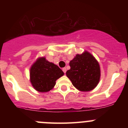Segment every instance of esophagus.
<instances>
[{"label":"esophagus","instance_id":"obj_1","mask_svg":"<svg viewBox=\"0 0 128 128\" xmlns=\"http://www.w3.org/2000/svg\"><path fill=\"white\" fill-rule=\"evenodd\" d=\"M66 70H67L66 68H62V71L64 72V74H66Z\"/></svg>","mask_w":128,"mask_h":128}]
</instances>
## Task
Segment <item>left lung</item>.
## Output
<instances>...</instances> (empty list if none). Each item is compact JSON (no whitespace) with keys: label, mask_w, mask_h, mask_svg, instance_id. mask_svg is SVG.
I'll return each instance as SVG.
<instances>
[{"label":"left lung","mask_w":128,"mask_h":128,"mask_svg":"<svg viewBox=\"0 0 128 128\" xmlns=\"http://www.w3.org/2000/svg\"><path fill=\"white\" fill-rule=\"evenodd\" d=\"M70 69L66 76L72 85L81 92H89L97 86L100 79V67L92 54L85 51L76 54L69 62Z\"/></svg>","instance_id":"1"}]
</instances>
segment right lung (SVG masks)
<instances>
[{
  "label": "right lung",
  "mask_w": 128,
  "mask_h": 128,
  "mask_svg": "<svg viewBox=\"0 0 128 128\" xmlns=\"http://www.w3.org/2000/svg\"><path fill=\"white\" fill-rule=\"evenodd\" d=\"M64 74L58 66L49 62L45 57H40L31 66L30 80L36 91L48 92L54 88L56 81Z\"/></svg>",
  "instance_id": "right-lung-1"
}]
</instances>
